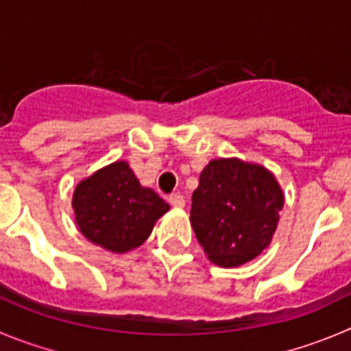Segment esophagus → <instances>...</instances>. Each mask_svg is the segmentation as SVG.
<instances>
[{"label":"esophagus","instance_id":"esophagus-1","mask_svg":"<svg viewBox=\"0 0 351 351\" xmlns=\"http://www.w3.org/2000/svg\"><path fill=\"white\" fill-rule=\"evenodd\" d=\"M169 204H171L173 208H185V199L180 194H173L169 195Z\"/></svg>","mask_w":351,"mask_h":351}]
</instances>
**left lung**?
I'll list each match as a JSON object with an SVG mask.
<instances>
[{
  "mask_svg": "<svg viewBox=\"0 0 351 351\" xmlns=\"http://www.w3.org/2000/svg\"><path fill=\"white\" fill-rule=\"evenodd\" d=\"M282 206V189L267 168L213 159L192 194L191 223L213 263L239 267L267 250Z\"/></svg>",
  "mask_w": 351,
  "mask_h": 351,
  "instance_id": "left-lung-1",
  "label": "left lung"
}]
</instances>
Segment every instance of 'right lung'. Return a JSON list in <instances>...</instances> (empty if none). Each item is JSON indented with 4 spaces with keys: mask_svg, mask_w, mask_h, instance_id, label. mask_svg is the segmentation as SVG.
<instances>
[{
    "mask_svg": "<svg viewBox=\"0 0 351 351\" xmlns=\"http://www.w3.org/2000/svg\"><path fill=\"white\" fill-rule=\"evenodd\" d=\"M72 209L88 241L110 253H126L149 239L169 204L140 185L126 160H116L77 183Z\"/></svg>",
    "mask_w": 351,
    "mask_h": 351,
    "instance_id": "1",
    "label": "right lung"
}]
</instances>
